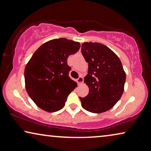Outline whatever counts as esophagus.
Returning <instances> with one entry per match:
<instances>
[{"label": "esophagus", "instance_id": "34e87169", "mask_svg": "<svg viewBox=\"0 0 151 151\" xmlns=\"http://www.w3.org/2000/svg\"><path fill=\"white\" fill-rule=\"evenodd\" d=\"M83 78L82 77V76H80L79 78H78V79L77 80V82H78V83L79 84H82V83L83 82Z\"/></svg>", "mask_w": 151, "mask_h": 151}]
</instances>
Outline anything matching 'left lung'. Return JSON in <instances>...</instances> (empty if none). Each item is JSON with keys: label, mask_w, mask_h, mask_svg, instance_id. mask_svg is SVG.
Listing matches in <instances>:
<instances>
[{"label": "left lung", "mask_w": 151, "mask_h": 151, "mask_svg": "<svg viewBox=\"0 0 151 151\" xmlns=\"http://www.w3.org/2000/svg\"><path fill=\"white\" fill-rule=\"evenodd\" d=\"M81 52L88 63L84 83L89 93L80 97L82 108L93 113L106 112L123 93L126 74L121 61L112 50L99 43H83Z\"/></svg>", "instance_id": "left-lung-1"}]
</instances>
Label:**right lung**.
Segmentation results:
<instances>
[{
	"mask_svg": "<svg viewBox=\"0 0 151 151\" xmlns=\"http://www.w3.org/2000/svg\"><path fill=\"white\" fill-rule=\"evenodd\" d=\"M80 43L65 38L47 41L35 52L26 65V90L39 108L54 112L65 106L67 98L77 87L69 76V55L80 50Z\"/></svg>",
	"mask_w": 151,
	"mask_h": 151,
	"instance_id": "add662e5",
	"label": "right lung"
}]
</instances>
